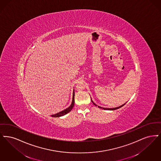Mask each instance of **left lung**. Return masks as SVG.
<instances>
[{"instance_id":"1","label":"left lung","mask_w":161,"mask_h":161,"mask_svg":"<svg viewBox=\"0 0 161 161\" xmlns=\"http://www.w3.org/2000/svg\"><path fill=\"white\" fill-rule=\"evenodd\" d=\"M91 102H92V103H93L94 105H95V106H97V105H96V103H94L93 102V101L92 100V99H91ZM125 105V104H123V105H121V106H119V107H117V108H102V107H100V106H98V108H103V109H105V110H115V109H119V108H121L122 106H124V105Z\"/></svg>"}]
</instances>
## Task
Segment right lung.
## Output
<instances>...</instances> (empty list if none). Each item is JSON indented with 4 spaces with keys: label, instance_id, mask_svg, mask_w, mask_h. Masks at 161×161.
I'll return each instance as SVG.
<instances>
[{
    "label": "right lung",
    "instance_id": "add662e5",
    "mask_svg": "<svg viewBox=\"0 0 161 161\" xmlns=\"http://www.w3.org/2000/svg\"><path fill=\"white\" fill-rule=\"evenodd\" d=\"M74 104H75V91L73 90V100H72V102H71V104L70 105V106L69 108H67V109H64L63 111H61V112H58L56 114H54V115H52L51 116L52 117H61L63 116L65 114H67V113L70 112L71 110L73 109V106H74Z\"/></svg>",
    "mask_w": 161,
    "mask_h": 161
}]
</instances>
